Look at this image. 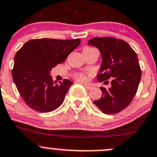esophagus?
I'll return each instance as SVG.
<instances>
[{"mask_svg": "<svg viewBox=\"0 0 157 157\" xmlns=\"http://www.w3.org/2000/svg\"><path fill=\"white\" fill-rule=\"evenodd\" d=\"M83 86H85V88H86V89H87L88 90H90V89H92V86H88V85H86V84H84L83 85Z\"/></svg>", "mask_w": 157, "mask_h": 157, "instance_id": "34e87169", "label": "esophagus"}]
</instances>
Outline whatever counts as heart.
Listing matches in <instances>:
<instances>
[{
  "label": "heart",
  "mask_w": 157,
  "mask_h": 157,
  "mask_svg": "<svg viewBox=\"0 0 157 157\" xmlns=\"http://www.w3.org/2000/svg\"><path fill=\"white\" fill-rule=\"evenodd\" d=\"M75 78L77 81L81 82H86L88 81L87 76L84 73H78V74L75 75Z\"/></svg>",
  "instance_id": "b5f03b06"
}]
</instances>
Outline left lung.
Here are the masks:
<instances>
[{
	"instance_id": "left-lung-1",
	"label": "left lung",
	"mask_w": 157,
	"mask_h": 157,
	"mask_svg": "<svg viewBox=\"0 0 157 157\" xmlns=\"http://www.w3.org/2000/svg\"><path fill=\"white\" fill-rule=\"evenodd\" d=\"M88 44L98 48L102 55L98 81L111 79L110 88H100L102 98L93 103L105 114L119 113L131 103L141 79L136 53L127 42L112 37L92 38Z\"/></svg>"
}]
</instances>
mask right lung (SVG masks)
<instances>
[{"label": "right lung", "mask_w": 157, "mask_h": 157, "mask_svg": "<svg viewBox=\"0 0 157 157\" xmlns=\"http://www.w3.org/2000/svg\"><path fill=\"white\" fill-rule=\"evenodd\" d=\"M80 43L79 38L30 40L16 53L13 80L30 108L40 113H49L62 105L73 82L64 79L56 84L50 71L58 64L65 62Z\"/></svg>", "instance_id": "1"}]
</instances>
